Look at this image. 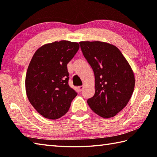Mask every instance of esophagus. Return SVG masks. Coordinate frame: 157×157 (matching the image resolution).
<instances>
[{
	"label": "esophagus",
	"instance_id": "esophagus-1",
	"mask_svg": "<svg viewBox=\"0 0 157 157\" xmlns=\"http://www.w3.org/2000/svg\"><path fill=\"white\" fill-rule=\"evenodd\" d=\"M78 90H79V91L81 92L82 90H83V88H84V86H79V87H78Z\"/></svg>",
	"mask_w": 157,
	"mask_h": 157
}]
</instances>
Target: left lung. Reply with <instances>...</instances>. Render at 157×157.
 <instances>
[{
  "label": "left lung",
  "instance_id": "obj_1",
  "mask_svg": "<svg viewBox=\"0 0 157 157\" xmlns=\"http://www.w3.org/2000/svg\"><path fill=\"white\" fill-rule=\"evenodd\" d=\"M79 43L95 76V94L87 103L100 117H113L127 105L132 95L133 71L116 46L101 41Z\"/></svg>",
  "mask_w": 157,
  "mask_h": 157
}]
</instances>
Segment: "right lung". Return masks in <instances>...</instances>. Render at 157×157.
<instances>
[{"label": "right lung", "mask_w": 157, "mask_h": 157, "mask_svg": "<svg viewBox=\"0 0 157 157\" xmlns=\"http://www.w3.org/2000/svg\"><path fill=\"white\" fill-rule=\"evenodd\" d=\"M78 49V43L55 41L38 48L29 63L25 77L27 98L46 119L65 115L77 95L68 84L67 65Z\"/></svg>", "instance_id": "obj_1"}]
</instances>
